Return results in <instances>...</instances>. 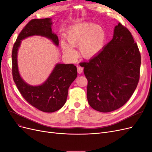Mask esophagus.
Segmentation results:
<instances>
[{
	"label": "esophagus",
	"mask_w": 152,
	"mask_h": 152,
	"mask_svg": "<svg viewBox=\"0 0 152 152\" xmlns=\"http://www.w3.org/2000/svg\"><path fill=\"white\" fill-rule=\"evenodd\" d=\"M77 72L79 73H81L82 72H83V68L80 66H77Z\"/></svg>",
	"instance_id": "obj_1"
}]
</instances>
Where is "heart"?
Here are the masks:
<instances>
[{
  "mask_svg": "<svg viewBox=\"0 0 152 152\" xmlns=\"http://www.w3.org/2000/svg\"><path fill=\"white\" fill-rule=\"evenodd\" d=\"M68 43L62 40L64 54L71 59L77 57L73 47L79 46L82 57L91 58L102 50L107 40V34L102 26L91 22H81L72 26L67 31Z\"/></svg>",
  "mask_w": 152,
  "mask_h": 152,
  "instance_id": "heart-1",
  "label": "heart"
}]
</instances>
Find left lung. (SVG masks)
<instances>
[{
    "instance_id": "obj_1",
    "label": "left lung",
    "mask_w": 152,
    "mask_h": 152,
    "mask_svg": "<svg viewBox=\"0 0 152 152\" xmlns=\"http://www.w3.org/2000/svg\"><path fill=\"white\" fill-rule=\"evenodd\" d=\"M84 67L87 97L91 107L100 112L114 111L126 104L140 79L141 54L131 33L121 23L112 40Z\"/></svg>"
}]
</instances>
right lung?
I'll list each match as a JSON object with an SVG mask.
<instances>
[{
	"mask_svg": "<svg viewBox=\"0 0 152 152\" xmlns=\"http://www.w3.org/2000/svg\"><path fill=\"white\" fill-rule=\"evenodd\" d=\"M52 25L50 18L31 20L18 35L12 51V77L20 93L33 107L48 113L57 111L66 103L69 87L77 76V67L73 64L58 63L43 84L33 86L26 83L21 77L17 56L21 40L30 36L45 37L58 46V37L52 31Z\"/></svg>",
	"mask_w": 152,
	"mask_h": 152,
	"instance_id": "right-lung-1",
	"label": "right lung"
}]
</instances>
